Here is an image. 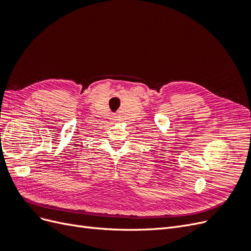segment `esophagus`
<instances>
[{"instance_id":"obj_1","label":"esophagus","mask_w":251,"mask_h":251,"mask_svg":"<svg viewBox=\"0 0 251 251\" xmlns=\"http://www.w3.org/2000/svg\"><path fill=\"white\" fill-rule=\"evenodd\" d=\"M114 117H115V116H114Z\"/></svg>"}]
</instances>
